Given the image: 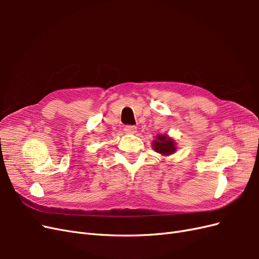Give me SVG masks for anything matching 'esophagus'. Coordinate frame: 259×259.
<instances>
[{
  "label": "esophagus",
  "mask_w": 259,
  "mask_h": 259,
  "mask_svg": "<svg viewBox=\"0 0 259 259\" xmlns=\"http://www.w3.org/2000/svg\"><path fill=\"white\" fill-rule=\"evenodd\" d=\"M124 130H125V132L128 133V134H134L136 131V126H134V125H126Z\"/></svg>",
  "instance_id": "34e87169"
}]
</instances>
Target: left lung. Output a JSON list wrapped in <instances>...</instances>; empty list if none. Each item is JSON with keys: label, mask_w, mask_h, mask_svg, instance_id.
Listing matches in <instances>:
<instances>
[{"label": "left lung", "mask_w": 259, "mask_h": 259, "mask_svg": "<svg viewBox=\"0 0 259 259\" xmlns=\"http://www.w3.org/2000/svg\"><path fill=\"white\" fill-rule=\"evenodd\" d=\"M156 137L158 138H156V140L153 143L154 150L156 152H159L164 155H168V154H171L173 152H175L176 148H175V143L173 139L168 138L165 135H159Z\"/></svg>", "instance_id": "1"}]
</instances>
